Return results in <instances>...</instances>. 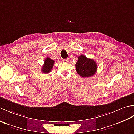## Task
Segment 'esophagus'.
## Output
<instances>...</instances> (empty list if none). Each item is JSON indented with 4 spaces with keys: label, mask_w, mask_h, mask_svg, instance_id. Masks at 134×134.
Instances as JSON below:
<instances>
[{
    "label": "esophagus",
    "mask_w": 134,
    "mask_h": 134,
    "mask_svg": "<svg viewBox=\"0 0 134 134\" xmlns=\"http://www.w3.org/2000/svg\"><path fill=\"white\" fill-rule=\"evenodd\" d=\"M63 62L64 63H69L70 62V59L69 58L63 59Z\"/></svg>",
    "instance_id": "obj_1"
}]
</instances>
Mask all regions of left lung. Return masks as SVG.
I'll use <instances>...</instances> for the list:
<instances>
[{"label":"left lung","instance_id":"1","mask_svg":"<svg viewBox=\"0 0 134 134\" xmlns=\"http://www.w3.org/2000/svg\"><path fill=\"white\" fill-rule=\"evenodd\" d=\"M76 72L82 78L92 76L95 74L97 65L94 60L89 59L83 55L78 56L75 64Z\"/></svg>","mask_w":134,"mask_h":134}]
</instances>
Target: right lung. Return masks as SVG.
<instances>
[{
	"mask_svg": "<svg viewBox=\"0 0 134 134\" xmlns=\"http://www.w3.org/2000/svg\"><path fill=\"white\" fill-rule=\"evenodd\" d=\"M54 62L55 61L51 59L49 57H48L45 59L44 63L42 65L41 71L43 73H49L52 70V67L53 66Z\"/></svg>",
	"mask_w": 134,
	"mask_h": 134,
	"instance_id": "obj_1",
	"label": "right lung"
}]
</instances>
